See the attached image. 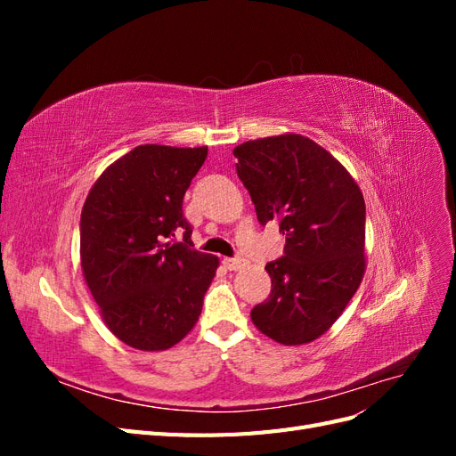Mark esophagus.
<instances>
[{"label": "esophagus", "mask_w": 456, "mask_h": 456, "mask_svg": "<svg viewBox=\"0 0 456 456\" xmlns=\"http://www.w3.org/2000/svg\"><path fill=\"white\" fill-rule=\"evenodd\" d=\"M223 265H224L228 270H241V268L247 265V260L241 258V256H233V258H224Z\"/></svg>", "instance_id": "34e87169"}]
</instances>
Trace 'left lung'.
Returning a JSON list of instances; mask_svg holds the SVG:
<instances>
[{
	"label": "left lung",
	"instance_id": "1",
	"mask_svg": "<svg viewBox=\"0 0 456 456\" xmlns=\"http://www.w3.org/2000/svg\"><path fill=\"white\" fill-rule=\"evenodd\" d=\"M258 223L280 220L285 255L268 262L270 297L251 310L260 333L297 346L320 338L365 273V200L344 165L287 133L233 148Z\"/></svg>",
	"mask_w": 456,
	"mask_h": 456
}]
</instances>
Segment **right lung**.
Segmentation results:
<instances>
[{
  "mask_svg": "<svg viewBox=\"0 0 456 456\" xmlns=\"http://www.w3.org/2000/svg\"><path fill=\"white\" fill-rule=\"evenodd\" d=\"M205 158L207 146H136L86 200L81 270L106 327L131 348L167 350L201 314L218 256L191 249L183 200ZM176 235L183 241L173 242Z\"/></svg>",
  "mask_w": 456,
  "mask_h": 456,
  "instance_id": "1",
  "label": "right lung"
}]
</instances>
